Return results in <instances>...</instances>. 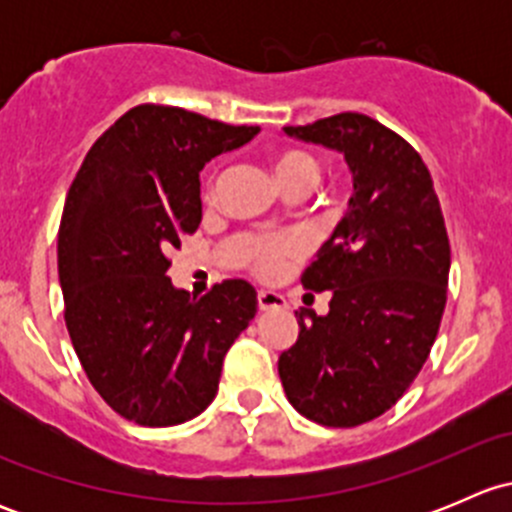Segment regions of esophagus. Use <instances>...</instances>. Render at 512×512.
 Returning a JSON list of instances; mask_svg holds the SVG:
<instances>
[{
  "label": "esophagus",
  "mask_w": 512,
  "mask_h": 512,
  "mask_svg": "<svg viewBox=\"0 0 512 512\" xmlns=\"http://www.w3.org/2000/svg\"><path fill=\"white\" fill-rule=\"evenodd\" d=\"M257 307L262 312H272V309H287V299L280 292H272V289H260L257 292Z\"/></svg>",
  "instance_id": "1"
}]
</instances>
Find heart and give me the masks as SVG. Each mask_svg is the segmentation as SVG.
<instances>
[{"mask_svg":"<svg viewBox=\"0 0 512 512\" xmlns=\"http://www.w3.org/2000/svg\"><path fill=\"white\" fill-rule=\"evenodd\" d=\"M272 170L282 190L289 188H312L317 180V163L309 153L280 151L272 160ZM302 252V242L294 235H250L245 240V257L252 265V270L260 272L262 277H270L285 265L289 257Z\"/></svg>","mask_w":512,"mask_h":512,"instance_id":"1","label":"heart"}]
</instances>
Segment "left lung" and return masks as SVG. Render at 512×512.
<instances>
[{
  "instance_id": "obj_1",
  "label": "left lung",
  "mask_w": 512,
  "mask_h": 512,
  "mask_svg": "<svg viewBox=\"0 0 512 512\" xmlns=\"http://www.w3.org/2000/svg\"><path fill=\"white\" fill-rule=\"evenodd\" d=\"M285 133L342 153L354 190L302 275L332 294L329 312L299 309L277 371L299 414L352 428L389 411L426 364L446 307V223L426 163L374 118L337 113Z\"/></svg>"
}]
</instances>
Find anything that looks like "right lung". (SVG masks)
Here are the masks:
<instances>
[{
	"label": "right lung",
	"instance_id": "obj_1",
	"mask_svg": "<svg viewBox=\"0 0 512 512\" xmlns=\"http://www.w3.org/2000/svg\"><path fill=\"white\" fill-rule=\"evenodd\" d=\"M257 133L185 108L136 106L91 146L66 195V329L101 399L138 426L203 414L227 349L255 317L250 282L227 280L195 299L165 275V255L198 230L205 163Z\"/></svg>",
	"mask_w": 512,
	"mask_h": 512
}]
</instances>
